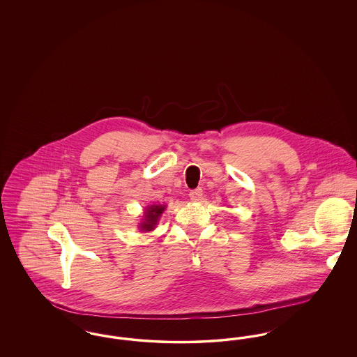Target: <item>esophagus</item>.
I'll use <instances>...</instances> for the list:
<instances>
[{"instance_id":"1","label":"esophagus","mask_w":357,"mask_h":357,"mask_svg":"<svg viewBox=\"0 0 357 357\" xmlns=\"http://www.w3.org/2000/svg\"><path fill=\"white\" fill-rule=\"evenodd\" d=\"M188 195H190V199H191V201L197 202V201H199V199L202 198L204 191H202V188H195V190H191Z\"/></svg>"}]
</instances>
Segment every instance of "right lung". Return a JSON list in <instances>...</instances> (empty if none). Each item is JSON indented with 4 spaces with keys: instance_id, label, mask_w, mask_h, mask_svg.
<instances>
[{
    "instance_id": "obj_1",
    "label": "right lung",
    "mask_w": 357,
    "mask_h": 357,
    "mask_svg": "<svg viewBox=\"0 0 357 357\" xmlns=\"http://www.w3.org/2000/svg\"><path fill=\"white\" fill-rule=\"evenodd\" d=\"M166 206L165 204H153V206H149L144 211V215H143V220L142 223L139 225L140 230L142 231H151L155 229L156 223L159 221L160 215L163 214Z\"/></svg>"
}]
</instances>
